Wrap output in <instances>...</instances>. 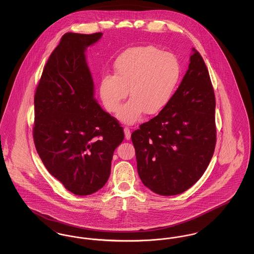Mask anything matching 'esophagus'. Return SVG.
<instances>
[{
    "label": "esophagus",
    "mask_w": 254,
    "mask_h": 254,
    "mask_svg": "<svg viewBox=\"0 0 254 254\" xmlns=\"http://www.w3.org/2000/svg\"><path fill=\"white\" fill-rule=\"evenodd\" d=\"M124 132H125V137L127 140H129L130 139V129L128 127H125L124 128Z\"/></svg>",
    "instance_id": "esophagus-1"
}]
</instances>
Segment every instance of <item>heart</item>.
I'll use <instances>...</instances> for the list:
<instances>
[{
  "label": "heart",
  "mask_w": 254,
  "mask_h": 254,
  "mask_svg": "<svg viewBox=\"0 0 254 254\" xmlns=\"http://www.w3.org/2000/svg\"><path fill=\"white\" fill-rule=\"evenodd\" d=\"M114 75H105L100 97L109 112H117L129 89L131 99L122 107L118 118L127 124L139 121L144 113L157 114L165 109L180 80L176 57L154 46L127 49L115 60Z\"/></svg>",
  "instance_id": "obj_1"
}]
</instances>
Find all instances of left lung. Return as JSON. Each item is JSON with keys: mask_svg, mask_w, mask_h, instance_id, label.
<instances>
[{"mask_svg": "<svg viewBox=\"0 0 254 254\" xmlns=\"http://www.w3.org/2000/svg\"><path fill=\"white\" fill-rule=\"evenodd\" d=\"M192 52L168 106L131 134L140 179L163 196L192 187L204 174L216 144L213 87L202 56L195 49Z\"/></svg>", "mask_w": 254, "mask_h": 254, "instance_id": "1", "label": "left lung"}]
</instances>
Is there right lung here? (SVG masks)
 <instances>
[{"instance_id":"obj_1","label":"right lung","mask_w":254,"mask_h":254,"mask_svg":"<svg viewBox=\"0 0 254 254\" xmlns=\"http://www.w3.org/2000/svg\"><path fill=\"white\" fill-rule=\"evenodd\" d=\"M102 32H68L49 56L34 96L33 139L49 173L76 195H89L109 180L115 148L124 140L119 122L94 98L85 50Z\"/></svg>"}]
</instances>
